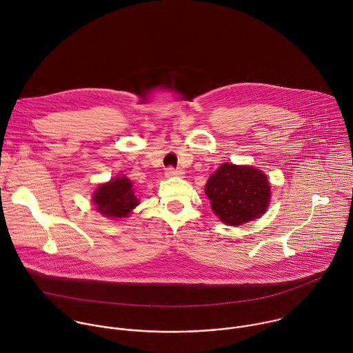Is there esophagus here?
<instances>
[{"label":"esophagus","instance_id":"34e87169","mask_svg":"<svg viewBox=\"0 0 353 353\" xmlns=\"http://www.w3.org/2000/svg\"><path fill=\"white\" fill-rule=\"evenodd\" d=\"M165 174H166L168 177H179V176H183V174H184V172H183L181 169H176V168L169 166V168L166 169Z\"/></svg>","mask_w":353,"mask_h":353}]
</instances>
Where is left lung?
<instances>
[{"instance_id": "8db88e82", "label": "left lung", "mask_w": 353, "mask_h": 353, "mask_svg": "<svg viewBox=\"0 0 353 353\" xmlns=\"http://www.w3.org/2000/svg\"><path fill=\"white\" fill-rule=\"evenodd\" d=\"M267 176L250 166L224 163L206 184L213 212L228 225H241L260 217L270 202Z\"/></svg>"}]
</instances>
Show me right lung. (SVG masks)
<instances>
[{
  "mask_svg": "<svg viewBox=\"0 0 353 353\" xmlns=\"http://www.w3.org/2000/svg\"><path fill=\"white\" fill-rule=\"evenodd\" d=\"M97 210L107 217H126L139 202L126 177H118L97 188L93 196Z\"/></svg>",
  "mask_w": 353,
  "mask_h": 353,
  "instance_id": "obj_1",
  "label": "right lung"
}]
</instances>
